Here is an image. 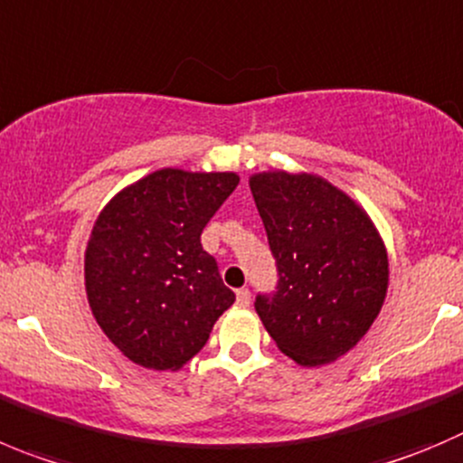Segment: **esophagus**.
<instances>
[{"label":"esophagus","mask_w":463,"mask_h":463,"mask_svg":"<svg viewBox=\"0 0 463 463\" xmlns=\"http://www.w3.org/2000/svg\"><path fill=\"white\" fill-rule=\"evenodd\" d=\"M251 304V292L246 290V288H241V290H237V306H241V308H246V306Z\"/></svg>","instance_id":"esophagus-1"}]
</instances>
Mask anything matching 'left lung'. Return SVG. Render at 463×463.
<instances>
[{"label":"left lung","mask_w":463,"mask_h":463,"mask_svg":"<svg viewBox=\"0 0 463 463\" xmlns=\"http://www.w3.org/2000/svg\"><path fill=\"white\" fill-rule=\"evenodd\" d=\"M251 194L279 267L256 313L304 368L334 363L368 334L388 290V253L368 212L315 173H253Z\"/></svg>","instance_id":"obj_1"}]
</instances>
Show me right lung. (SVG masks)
I'll use <instances>...</instances> for the list:
<instances>
[{"instance_id":"right-lung-1","label":"right lung","mask_w":463,"mask_h":463,"mask_svg":"<svg viewBox=\"0 0 463 463\" xmlns=\"http://www.w3.org/2000/svg\"><path fill=\"white\" fill-rule=\"evenodd\" d=\"M237 183L232 171L159 168L120 189L95 219L86 299L107 338L141 368H183L235 301L201 232Z\"/></svg>"}]
</instances>
